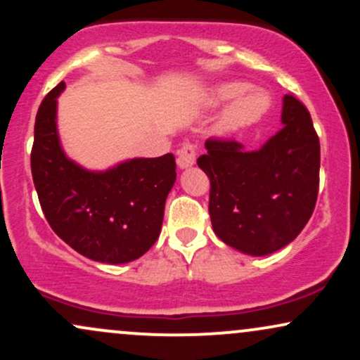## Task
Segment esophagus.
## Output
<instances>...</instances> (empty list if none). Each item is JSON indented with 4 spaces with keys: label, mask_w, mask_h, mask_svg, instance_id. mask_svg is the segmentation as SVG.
<instances>
[{
    "label": "esophagus",
    "mask_w": 360,
    "mask_h": 360,
    "mask_svg": "<svg viewBox=\"0 0 360 360\" xmlns=\"http://www.w3.org/2000/svg\"><path fill=\"white\" fill-rule=\"evenodd\" d=\"M194 162H196V148L191 143H183V147L177 152V167H191Z\"/></svg>",
    "instance_id": "esophagus-1"
}]
</instances>
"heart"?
Listing matches in <instances>:
<instances>
[{
  "instance_id": "obj_1",
  "label": "heart",
  "mask_w": 360,
  "mask_h": 360,
  "mask_svg": "<svg viewBox=\"0 0 360 360\" xmlns=\"http://www.w3.org/2000/svg\"><path fill=\"white\" fill-rule=\"evenodd\" d=\"M245 91V84L243 82H223L218 84L217 88L210 94V103L218 105V103L229 101L235 98L226 110L223 111L221 117L218 118L217 125H214V131L220 135L225 134H233V131L242 130V128L254 125L255 122H259L260 118L266 115V111L269 110L271 100L266 93L262 91H249V93H243Z\"/></svg>"
}]
</instances>
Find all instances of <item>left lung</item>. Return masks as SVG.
Here are the masks:
<instances>
[{
	"label": "left lung",
	"instance_id": "obj_1",
	"mask_svg": "<svg viewBox=\"0 0 360 360\" xmlns=\"http://www.w3.org/2000/svg\"><path fill=\"white\" fill-rule=\"evenodd\" d=\"M283 128L259 150L208 139L198 166L210 177L213 232L233 249L267 255L298 237L316 205L320 140L307 106L286 94Z\"/></svg>",
	"mask_w": 360,
	"mask_h": 360
}]
</instances>
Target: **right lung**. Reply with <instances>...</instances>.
<instances>
[{"label": "right lung", "mask_w": 360, "mask_h": 360, "mask_svg": "<svg viewBox=\"0 0 360 360\" xmlns=\"http://www.w3.org/2000/svg\"><path fill=\"white\" fill-rule=\"evenodd\" d=\"M60 82L37 111L32 176L49 225L96 262L125 264L142 257L159 238L166 198L176 181L172 154L130 159L108 171H88L64 154L57 134Z\"/></svg>", "instance_id": "obj_1"}]
</instances>
